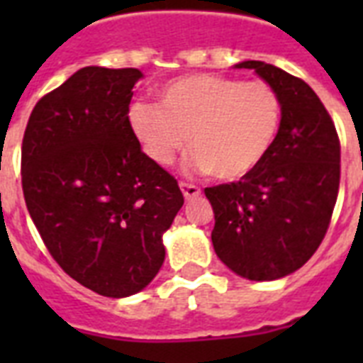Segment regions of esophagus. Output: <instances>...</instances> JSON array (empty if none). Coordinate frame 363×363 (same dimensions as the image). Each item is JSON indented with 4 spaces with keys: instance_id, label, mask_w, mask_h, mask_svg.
Segmentation results:
<instances>
[{
    "instance_id": "esophagus-1",
    "label": "esophagus",
    "mask_w": 363,
    "mask_h": 363,
    "mask_svg": "<svg viewBox=\"0 0 363 363\" xmlns=\"http://www.w3.org/2000/svg\"><path fill=\"white\" fill-rule=\"evenodd\" d=\"M181 190H182V196H184V199H186V201H192V199H196L199 194H201V190H199L198 186L190 184V182H181Z\"/></svg>"
}]
</instances>
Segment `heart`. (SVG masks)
I'll return each instance as SVG.
<instances>
[{
  "label": "heart",
  "instance_id": "obj_1",
  "mask_svg": "<svg viewBox=\"0 0 363 363\" xmlns=\"http://www.w3.org/2000/svg\"><path fill=\"white\" fill-rule=\"evenodd\" d=\"M160 105L137 101L128 125L145 154L169 165L188 145L186 167L235 181L265 158L281 124V101L269 84L220 75H184L158 90Z\"/></svg>",
  "mask_w": 363,
  "mask_h": 363
}]
</instances>
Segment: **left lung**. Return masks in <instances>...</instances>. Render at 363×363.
I'll use <instances>...</instances> for the list:
<instances>
[{
  "label": "left lung",
  "instance_id": "left-lung-1",
  "mask_svg": "<svg viewBox=\"0 0 363 363\" xmlns=\"http://www.w3.org/2000/svg\"><path fill=\"white\" fill-rule=\"evenodd\" d=\"M281 101L269 152L239 182L205 188L213 205L216 256L248 281H277L316 252L337 201L341 148L313 88L281 67L247 60Z\"/></svg>",
  "mask_w": 363,
  "mask_h": 363
}]
</instances>
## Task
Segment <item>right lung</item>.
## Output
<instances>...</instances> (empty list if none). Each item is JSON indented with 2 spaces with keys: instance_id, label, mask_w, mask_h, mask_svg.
Returning <instances> with one entry per match:
<instances>
[{
  "instance_id": "right-lung-1",
  "label": "right lung",
  "mask_w": 363,
  "mask_h": 363,
  "mask_svg": "<svg viewBox=\"0 0 363 363\" xmlns=\"http://www.w3.org/2000/svg\"><path fill=\"white\" fill-rule=\"evenodd\" d=\"M139 79L133 67H82L37 101L22 141V190L48 252L107 298L133 296L158 275L162 238L184 203L128 125Z\"/></svg>"
}]
</instances>
